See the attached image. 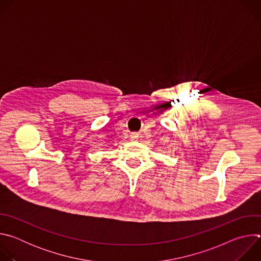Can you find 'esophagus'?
Listing matches in <instances>:
<instances>
[{
  "instance_id": "obj_1",
  "label": "esophagus",
  "mask_w": 261,
  "mask_h": 261,
  "mask_svg": "<svg viewBox=\"0 0 261 261\" xmlns=\"http://www.w3.org/2000/svg\"><path fill=\"white\" fill-rule=\"evenodd\" d=\"M138 137H139V136H138V134H137L136 132H133V133L130 134V139H131V140H137Z\"/></svg>"
}]
</instances>
